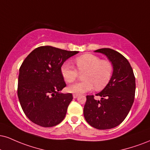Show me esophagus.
<instances>
[{"label":"esophagus","mask_w":150,"mask_h":150,"mask_svg":"<svg viewBox=\"0 0 150 150\" xmlns=\"http://www.w3.org/2000/svg\"><path fill=\"white\" fill-rule=\"evenodd\" d=\"M73 98H77V97L79 96V95L78 94H76V93H74V94L73 95Z\"/></svg>","instance_id":"esophagus-1"}]
</instances>
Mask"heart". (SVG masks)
<instances>
[{"instance_id":"b5f03b06","label":"heart","mask_w":150,"mask_h":150,"mask_svg":"<svg viewBox=\"0 0 150 150\" xmlns=\"http://www.w3.org/2000/svg\"><path fill=\"white\" fill-rule=\"evenodd\" d=\"M75 64L77 71L68 62L63 64L61 67L62 77L68 83L76 80L78 73H83V82L68 86V91L70 93L81 94L91 91L93 86L96 90H100L110 80L113 68L108 61L101 60L97 56L86 54L76 58Z\"/></svg>"}]
</instances>
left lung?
<instances>
[{"mask_svg": "<svg viewBox=\"0 0 150 150\" xmlns=\"http://www.w3.org/2000/svg\"><path fill=\"white\" fill-rule=\"evenodd\" d=\"M105 55L113 67L111 79L105 87L96 96H86L84 116L87 123L97 129H112L127 117L134 101L136 79L128 60L118 52L110 48L94 51Z\"/></svg>", "mask_w": 150, "mask_h": 150, "instance_id": "1", "label": "left lung"}]
</instances>
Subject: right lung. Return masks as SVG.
<instances>
[{"label": "right lung", "mask_w": 150, "mask_h": 150, "mask_svg": "<svg viewBox=\"0 0 150 150\" xmlns=\"http://www.w3.org/2000/svg\"><path fill=\"white\" fill-rule=\"evenodd\" d=\"M77 53L42 46L23 61L18 78V98L23 112L32 122L52 127L64 120L73 95L61 93L66 86L61 67Z\"/></svg>", "instance_id": "right-lung-1"}]
</instances>
